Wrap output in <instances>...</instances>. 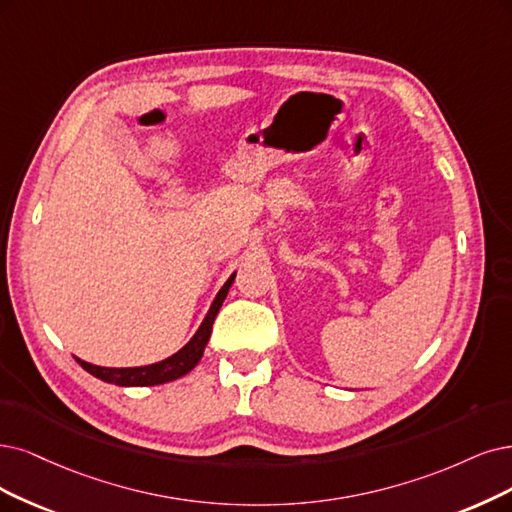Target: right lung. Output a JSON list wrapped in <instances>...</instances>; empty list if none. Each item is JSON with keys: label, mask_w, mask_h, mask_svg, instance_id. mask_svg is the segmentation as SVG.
I'll use <instances>...</instances> for the list:
<instances>
[{"label": "right lung", "mask_w": 512, "mask_h": 512, "mask_svg": "<svg viewBox=\"0 0 512 512\" xmlns=\"http://www.w3.org/2000/svg\"><path fill=\"white\" fill-rule=\"evenodd\" d=\"M236 274H232L227 278L225 285L221 287V291L217 293L215 301L211 310H208L206 318L202 320L200 329L196 331V335L189 339V342L166 361H160L156 365H147V367H132V369H111V367H97V365H90L80 361V358H75L90 375L99 377V380L107 382V384H116V386H158V384H166V382H173L177 377H183L185 373L192 371L204 354V348L208 344V339H211V331H213V323H215V316L223 304V299L230 291L232 282H234Z\"/></svg>", "instance_id": "right-lung-1"}]
</instances>
